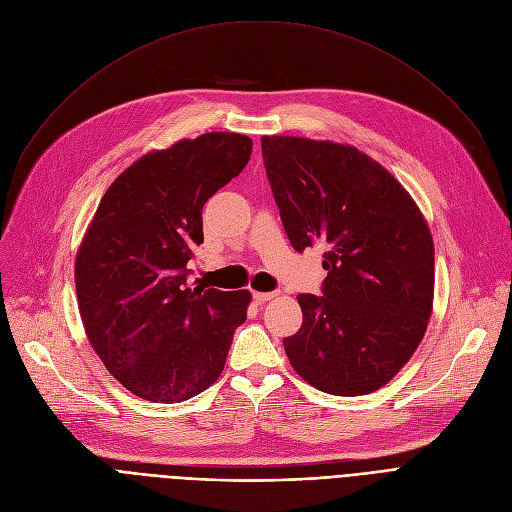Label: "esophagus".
Returning a JSON list of instances; mask_svg holds the SVG:
<instances>
[{
	"mask_svg": "<svg viewBox=\"0 0 512 512\" xmlns=\"http://www.w3.org/2000/svg\"><path fill=\"white\" fill-rule=\"evenodd\" d=\"M274 297H278V292L272 290V292H253V299L257 303H265V301H272Z\"/></svg>",
	"mask_w": 512,
	"mask_h": 512,
	"instance_id": "1",
	"label": "esophagus"
}]
</instances>
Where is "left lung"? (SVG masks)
I'll return each mask as SVG.
<instances>
[{
    "label": "left lung",
    "instance_id": "left-lung-1",
    "mask_svg": "<svg viewBox=\"0 0 512 512\" xmlns=\"http://www.w3.org/2000/svg\"><path fill=\"white\" fill-rule=\"evenodd\" d=\"M263 164L290 245L324 247L321 294H299L284 351L313 388L369 394L423 340L434 305V240L413 197L353 145L263 137Z\"/></svg>",
    "mask_w": 512,
    "mask_h": 512
}]
</instances>
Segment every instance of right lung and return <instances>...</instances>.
I'll return each instance as SVG.
<instances>
[{
  "label": "right lung",
  "mask_w": 512,
  "mask_h": 512,
  "mask_svg": "<svg viewBox=\"0 0 512 512\" xmlns=\"http://www.w3.org/2000/svg\"><path fill=\"white\" fill-rule=\"evenodd\" d=\"M253 141L205 132L149 151L107 188L80 242L74 282L93 351L132 394L182 402L224 371L249 290L186 288L203 205L249 164Z\"/></svg>",
  "instance_id": "right-lung-1"
}]
</instances>
